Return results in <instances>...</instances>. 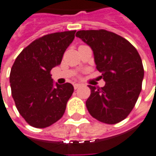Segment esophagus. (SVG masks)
Returning a JSON list of instances; mask_svg holds the SVG:
<instances>
[{
  "instance_id": "obj_1",
  "label": "esophagus",
  "mask_w": 156,
  "mask_h": 156,
  "mask_svg": "<svg viewBox=\"0 0 156 156\" xmlns=\"http://www.w3.org/2000/svg\"><path fill=\"white\" fill-rule=\"evenodd\" d=\"M82 84H80V83H75L74 85H73V87H74L75 89H78V88H80L81 87Z\"/></svg>"
}]
</instances>
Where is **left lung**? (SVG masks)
I'll return each mask as SVG.
<instances>
[{
	"label": "left lung",
	"instance_id": "obj_1",
	"mask_svg": "<svg viewBox=\"0 0 156 156\" xmlns=\"http://www.w3.org/2000/svg\"><path fill=\"white\" fill-rule=\"evenodd\" d=\"M76 37L93 51L105 82L102 88L89 85V114L105 123H117L132 112L141 92L144 72L139 52L124 38L104 29L80 30Z\"/></svg>",
	"mask_w": 156,
	"mask_h": 156
}]
</instances>
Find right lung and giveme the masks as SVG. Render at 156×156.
<instances>
[{
  "label": "right lung",
  "instance_id": "right-lung-1",
  "mask_svg": "<svg viewBox=\"0 0 156 156\" xmlns=\"http://www.w3.org/2000/svg\"><path fill=\"white\" fill-rule=\"evenodd\" d=\"M75 33H54L33 41L17 55L12 67V98L20 115L32 127H49L65 112L73 86L69 83H54L50 73L61 64Z\"/></svg>",
  "mask_w": 156,
  "mask_h": 156
}]
</instances>
